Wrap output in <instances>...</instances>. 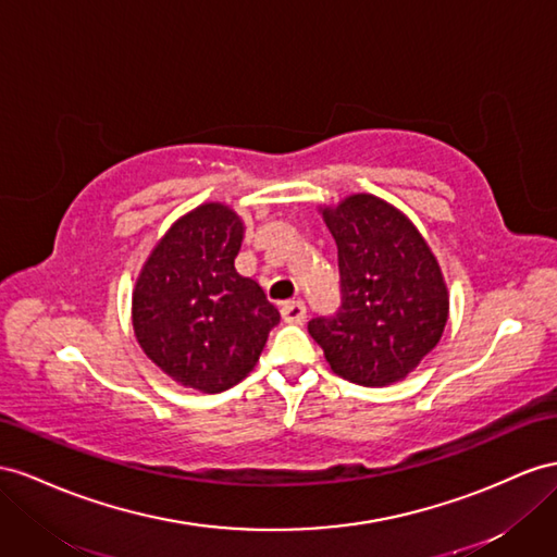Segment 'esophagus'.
<instances>
[{
	"label": "esophagus",
	"instance_id": "obj_1",
	"mask_svg": "<svg viewBox=\"0 0 557 557\" xmlns=\"http://www.w3.org/2000/svg\"><path fill=\"white\" fill-rule=\"evenodd\" d=\"M282 320L289 324H301L306 320V304L304 301H287L282 304Z\"/></svg>",
	"mask_w": 557,
	"mask_h": 557
}]
</instances>
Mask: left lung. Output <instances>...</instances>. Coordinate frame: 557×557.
Listing matches in <instances>:
<instances>
[{
	"label": "left lung",
	"instance_id": "1",
	"mask_svg": "<svg viewBox=\"0 0 557 557\" xmlns=\"http://www.w3.org/2000/svg\"><path fill=\"white\" fill-rule=\"evenodd\" d=\"M338 249L341 308L308 332L332 372L367 388L407 379L449 318V292L428 242L386 199L355 193L320 207Z\"/></svg>",
	"mask_w": 557,
	"mask_h": 557
}]
</instances>
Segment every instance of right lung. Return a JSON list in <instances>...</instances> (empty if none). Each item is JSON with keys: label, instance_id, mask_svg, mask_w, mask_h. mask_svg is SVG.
<instances>
[{"label": "right lung", "instance_id": "1", "mask_svg": "<svg viewBox=\"0 0 557 557\" xmlns=\"http://www.w3.org/2000/svg\"><path fill=\"white\" fill-rule=\"evenodd\" d=\"M245 223L205 202L169 227L132 294L134 334L148 360L178 386L223 393L259 362L277 308L235 270Z\"/></svg>", "mask_w": 557, "mask_h": 557}]
</instances>
